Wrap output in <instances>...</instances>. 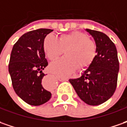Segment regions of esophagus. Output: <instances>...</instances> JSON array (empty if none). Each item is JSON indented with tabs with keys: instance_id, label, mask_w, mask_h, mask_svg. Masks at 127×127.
Wrapping results in <instances>:
<instances>
[{
	"instance_id": "1",
	"label": "esophagus",
	"mask_w": 127,
	"mask_h": 127,
	"mask_svg": "<svg viewBox=\"0 0 127 127\" xmlns=\"http://www.w3.org/2000/svg\"><path fill=\"white\" fill-rule=\"evenodd\" d=\"M58 79L60 81H67V78H64V77H58Z\"/></svg>"
}]
</instances>
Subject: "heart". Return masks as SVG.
Returning <instances> with one entry per match:
<instances>
[{
  "instance_id": "1",
  "label": "heart",
  "mask_w": 127,
  "mask_h": 127,
  "mask_svg": "<svg viewBox=\"0 0 127 127\" xmlns=\"http://www.w3.org/2000/svg\"><path fill=\"white\" fill-rule=\"evenodd\" d=\"M43 50L51 61L59 58L65 50L64 57L50 64L52 72L66 77L77 69L89 67L93 63L97 54V46L89 39L86 33L74 31L61 34L58 39L55 36H47L43 41Z\"/></svg>"
}]
</instances>
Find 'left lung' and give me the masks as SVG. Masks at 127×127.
Segmentation results:
<instances>
[{"label": "left lung", "mask_w": 127, "mask_h": 127, "mask_svg": "<svg viewBox=\"0 0 127 127\" xmlns=\"http://www.w3.org/2000/svg\"><path fill=\"white\" fill-rule=\"evenodd\" d=\"M94 37L97 55L81 77L69 81L79 97L89 105H98L114 94L120 63L115 43L105 33L86 29Z\"/></svg>", "instance_id": "8db88e82"}]
</instances>
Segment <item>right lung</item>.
I'll use <instances>...</instances> for the list:
<instances>
[{
    "mask_svg": "<svg viewBox=\"0 0 127 127\" xmlns=\"http://www.w3.org/2000/svg\"><path fill=\"white\" fill-rule=\"evenodd\" d=\"M53 31L38 29L27 32L12 50L8 65L12 85L20 98L31 105H41L51 98V93L43 86L45 74L42 72L48 65L43 41Z\"/></svg>",
    "mask_w": 127,
    "mask_h": 127,
    "instance_id": "right-lung-1",
    "label": "right lung"
}]
</instances>
